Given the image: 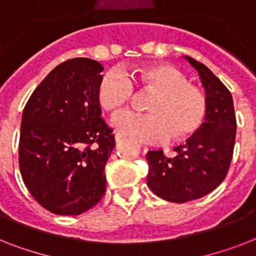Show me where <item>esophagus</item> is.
Masks as SVG:
<instances>
[{"mask_svg": "<svg viewBox=\"0 0 256 256\" xmlns=\"http://www.w3.org/2000/svg\"><path fill=\"white\" fill-rule=\"evenodd\" d=\"M124 140V136H120V134H116V144H120Z\"/></svg>", "mask_w": 256, "mask_h": 256, "instance_id": "34e87169", "label": "esophagus"}]
</instances>
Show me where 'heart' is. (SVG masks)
<instances>
[{"label": "heart", "instance_id": "obj_1", "mask_svg": "<svg viewBox=\"0 0 256 256\" xmlns=\"http://www.w3.org/2000/svg\"><path fill=\"white\" fill-rule=\"evenodd\" d=\"M152 88L156 96L148 104L150 112H122L112 118L114 128L124 136L144 144H164L186 140L204 124L208 104L204 92L188 84L184 74L174 66L152 65L132 76L120 68L104 73L98 86V100L108 112H116L132 102L136 86Z\"/></svg>", "mask_w": 256, "mask_h": 256}]
</instances>
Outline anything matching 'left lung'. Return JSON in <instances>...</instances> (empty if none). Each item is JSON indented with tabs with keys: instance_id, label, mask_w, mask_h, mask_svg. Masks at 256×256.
Segmentation results:
<instances>
[{
	"instance_id": "1",
	"label": "left lung",
	"mask_w": 256,
	"mask_h": 256,
	"mask_svg": "<svg viewBox=\"0 0 256 256\" xmlns=\"http://www.w3.org/2000/svg\"><path fill=\"white\" fill-rule=\"evenodd\" d=\"M206 90L208 110L204 124L168 158L164 150L148 152V186L160 198L184 203L216 188L230 168L236 132L234 102L228 88L207 66L186 57Z\"/></svg>"
}]
</instances>
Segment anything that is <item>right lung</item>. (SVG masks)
Returning <instances> with one entry per match:
<instances>
[{"mask_svg":"<svg viewBox=\"0 0 256 256\" xmlns=\"http://www.w3.org/2000/svg\"><path fill=\"white\" fill-rule=\"evenodd\" d=\"M102 70L88 58L62 62L22 112L20 171L30 195L53 214H82L106 191L104 166L116 140L100 116Z\"/></svg>","mask_w":256,"mask_h":256,"instance_id":"right-lung-1","label":"right lung"}]
</instances>
